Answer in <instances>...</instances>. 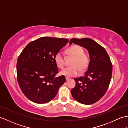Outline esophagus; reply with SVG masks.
Instances as JSON below:
<instances>
[{"label": "esophagus", "instance_id": "34e87169", "mask_svg": "<svg viewBox=\"0 0 128 128\" xmlns=\"http://www.w3.org/2000/svg\"><path fill=\"white\" fill-rule=\"evenodd\" d=\"M66 81H68V80H70V78H66Z\"/></svg>", "mask_w": 128, "mask_h": 128}]
</instances>
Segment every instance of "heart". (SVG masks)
<instances>
[{"instance_id": "1", "label": "heart", "mask_w": 128, "mask_h": 128, "mask_svg": "<svg viewBox=\"0 0 128 128\" xmlns=\"http://www.w3.org/2000/svg\"><path fill=\"white\" fill-rule=\"evenodd\" d=\"M66 53L73 59L70 66H72L64 69L60 72V74L66 77H73L77 76L81 72H84L88 69L90 63V59L86 54L84 53L83 48L78 45H73L66 50ZM56 66L59 69L64 67L65 62L63 55L61 52L56 53L54 56Z\"/></svg>"}]
</instances>
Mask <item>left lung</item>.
<instances>
[{
	"instance_id": "obj_1",
	"label": "left lung",
	"mask_w": 128,
	"mask_h": 128,
	"mask_svg": "<svg viewBox=\"0 0 128 128\" xmlns=\"http://www.w3.org/2000/svg\"><path fill=\"white\" fill-rule=\"evenodd\" d=\"M72 43L85 48L90 56L88 70L83 76L75 78V88L71 90L73 98L84 104H91L104 96L110 82L112 64L105 49L91 38H72Z\"/></svg>"
}]
</instances>
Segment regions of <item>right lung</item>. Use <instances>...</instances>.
Returning <instances> with one entry per match:
<instances>
[{
  "label": "right lung",
  "mask_w": 128,
  "mask_h": 128,
  "mask_svg": "<svg viewBox=\"0 0 128 128\" xmlns=\"http://www.w3.org/2000/svg\"><path fill=\"white\" fill-rule=\"evenodd\" d=\"M68 42L61 38L40 37L27 45L18 57V85L31 101L39 104L50 101L66 82L64 75L56 76L58 69L54 56Z\"/></svg>",
  "instance_id": "add662e5"
}]
</instances>
